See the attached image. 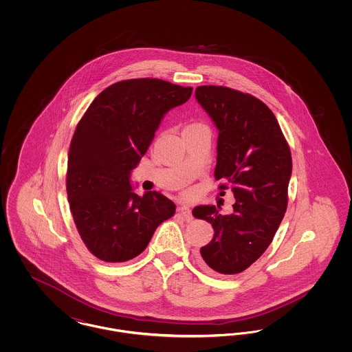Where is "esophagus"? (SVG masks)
Returning a JSON list of instances; mask_svg holds the SVG:
<instances>
[{
	"mask_svg": "<svg viewBox=\"0 0 352 352\" xmlns=\"http://www.w3.org/2000/svg\"><path fill=\"white\" fill-rule=\"evenodd\" d=\"M178 214L182 217V219H184V221H187V223L192 221L191 210H190L188 207H186V206H181V207H178Z\"/></svg>",
	"mask_w": 352,
	"mask_h": 352,
	"instance_id": "obj_1",
	"label": "esophagus"
}]
</instances>
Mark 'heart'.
<instances>
[{"label":"heart","instance_id":"1","mask_svg":"<svg viewBox=\"0 0 352 352\" xmlns=\"http://www.w3.org/2000/svg\"><path fill=\"white\" fill-rule=\"evenodd\" d=\"M201 124H197V122H192V124H188L184 129H187V128H194V126H199Z\"/></svg>","mask_w":352,"mask_h":352}]
</instances>
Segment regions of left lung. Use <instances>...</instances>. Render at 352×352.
Masks as SVG:
<instances>
[{"label": "left lung", "instance_id": "obj_1", "mask_svg": "<svg viewBox=\"0 0 352 352\" xmlns=\"http://www.w3.org/2000/svg\"><path fill=\"white\" fill-rule=\"evenodd\" d=\"M195 96L218 128L219 190L231 188L236 199L231 215L219 214L215 206L192 210L215 232L201 247V258L217 273L237 274L267 251L283 221L292 153L277 118L260 99L223 85H201Z\"/></svg>", "mask_w": 352, "mask_h": 352}]
</instances>
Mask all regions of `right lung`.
Here are the masks:
<instances>
[{"label":"right lung","instance_id":"add662e5","mask_svg":"<svg viewBox=\"0 0 352 352\" xmlns=\"http://www.w3.org/2000/svg\"><path fill=\"white\" fill-rule=\"evenodd\" d=\"M191 94L192 87L161 79L121 80L100 92L78 122L68 151L69 210L87 250L101 261L137 257L175 214L165 195L133 192L129 175L164 115Z\"/></svg>","mask_w":352,"mask_h":352}]
</instances>
